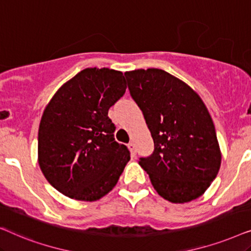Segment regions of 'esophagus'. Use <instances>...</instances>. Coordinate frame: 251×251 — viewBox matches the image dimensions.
Segmentation results:
<instances>
[{
    "label": "esophagus",
    "mask_w": 251,
    "mask_h": 251,
    "mask_svg": "<svg viewBox=\"0 0 251 251\" xmlns=\"http://www.w3.org/2000/svg\"><path fill=\"white\" fill-rule=\"evenodd\" d=\"M128 147H129L130 152H131V155H132V156H135V155H136V146H135V144H133L132 142H131V143H129Z\"/></svg>",
    "instance_id": "1"
}]
</instances>
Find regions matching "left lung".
I'll use <instances>...</instances> for the list:
<instances>
[{"instance_id": "obj_1", "label": "left lung", "mask_w": 251, "mask_h": 251, "mask_svg": "<svg viewBox=\"0 0 251 251\" xmlns=\"http://www.w3.org/2000/svg\"><path fill=\"white\" fill-rule=\"evenodd\" d=\"M125 75L154 142L153 154L139 159L154 190L173 203L201 197L222 162L214 122L204 102L190 85L159 68Z\"/></svg>"}]
</instances>
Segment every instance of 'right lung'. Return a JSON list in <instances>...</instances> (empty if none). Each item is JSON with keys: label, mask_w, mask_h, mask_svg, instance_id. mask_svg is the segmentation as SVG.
I'll return each mask as SVG.
<instances>
[{"label": "right lung", "mask_w": 251, "mask_h": 251, "mask_svg": "<svg viewBox=\"0 0 251 251\" xmlns=\"http://www.w3.org/2000/svg\"><path fill=\"white\" fill-rule=\"evenodd\" d=\"M126 89L122 72L85 68L61 85L47 105L39 128V164L60 193L97 201L118 183L130 152L115 142L108 109Z\"/></svg>", "instance_id": "1"}]
</instances>
